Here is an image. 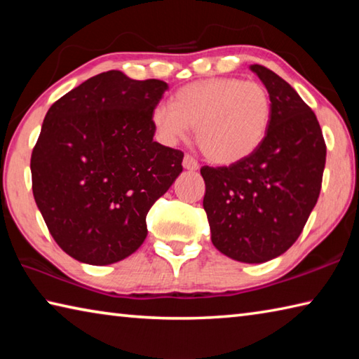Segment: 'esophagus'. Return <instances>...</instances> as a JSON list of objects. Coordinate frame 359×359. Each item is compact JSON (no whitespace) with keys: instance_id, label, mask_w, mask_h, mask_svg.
Wrapping results in <instances>:
<instances>
[{"instance_id":"esophagus-1","label":"esophagus","mask_w":359,"mask_h":359,"mask_svg":"<svg viewBox=\"0 0 359 359\" xmlns=\"http://www.w3.org/2000/svg\"><path fill=\"white\" fill-rule=\"evenodd\" d=\"M182 165H184V168L188 169V171H198V168H199L198 161L194 160L191 155H185L184 156V163H182Z\"/></svg>"}]
</instances>
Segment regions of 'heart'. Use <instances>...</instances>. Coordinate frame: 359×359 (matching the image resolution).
I'll return each mask as SVG.
<instances>
[{
  "instance_id": "heart-1",
  "label": "heart",
  "mask_w": 359,
  "mask_h": 359,
  "mask_svg": "<svg viewBox=\"0 0 359 359\" xmlns=\"http://www.w3.org/2000/svg\"><path fill=\"white\" fill-rule=\"evenodd\" d=\"M271 115V96L263 83L214 77L182 87L174 106L160 102L154 109L151 121L171 144L196 128L194 137L205 158L217 165H234L263 144Z\"/></svg>"
}]
</instances>
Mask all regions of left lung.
Returning <instances> with one entry per match:
<instances>
[{
  "mask_svg": "<svg viewBox=\"0 0 359 359\" xmlns=\"http://www.w3.org/2000/svg\"><path fill=\"white\" fill-rule=\"evenodd\" d=\"M271 96V125L250 156L201 168L204 210L218 252L241 263L280 257L317 204L326 145L312 109L274 71L252 65Z\"/></svg>",
  "mask_w": 359,
  "mask_h": 359,
  "instance_id": "1",
  "label": "left lung"
}]
</instances>
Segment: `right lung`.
I'll use <instances>...</instances> for the list:
<instances>
[{"mask_svg": "<svg viewBox=\"0 0 359 359\" xmlns=\"http://www.w3.org/2000/svg\"><path fill=\"white\" fill-rule=\"evenodd\" d=\"M166 90L156 79L107 71L46 114L32 154L34 201L52 238L81 263L135 253L150 208L182 172L184 154L154 141L151 112Z\"/></svg>", "mask_w": 359, "mask_h": 359, "instance_id": "1", "label": "right lung"}]
</instances>
